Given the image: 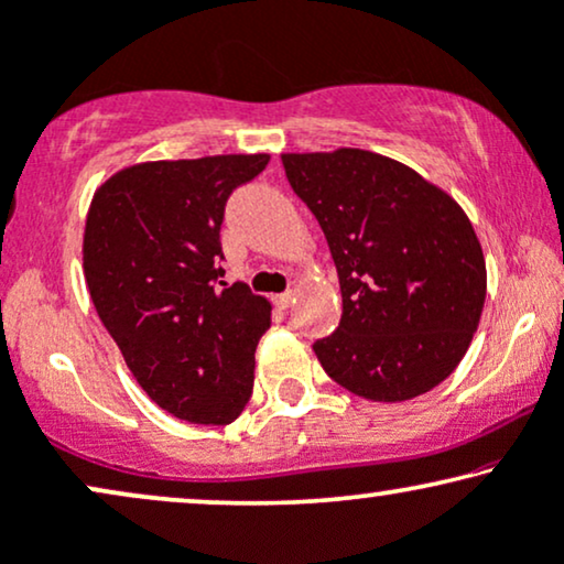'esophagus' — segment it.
Returning <instances> with one entry per match:
<instances>
[{
    "label": "esophagus",
    "mask_w": 564,
    "mask_h": 564,
    "mask_svg": "<svg viewBox=\"0 0 564 564\" xmlns=\"http://www.w3.org/2000/svg\"><path fill=\"white\" fill-rule=\"evenodd\" d=\"M291 302H294V294H291V291H283V294L273 296V304L278 306V310H289Z\"/></svg>",
    "instance_id": "esophagus-1"
}]
</instances>
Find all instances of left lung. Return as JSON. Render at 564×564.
I'll use <instances>...</instances> for the list:
<instances>
[{"label": "left lung", "instance_id": "1", "mask_svg": "<svg viewBox=\"0 0 564 564\" xmlns=\"http://www.w3.org/2000/svg\"><path fill=\"white\" fill-rule=\"evenodd\" d=\"M281 161L325 234L344 296L338 330L312 346L319 365L367 401L430 393L466 356L487 299L471 220L388 155L338 148Z\"/></svg>", "mask_w": 564, "mask_h": 564}]
</instances>
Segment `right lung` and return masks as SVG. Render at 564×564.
<instances>
[{"mask_svg":"<svg viewBox=\"0 0 564 564\" xmlns=\"http://www.w3.org/2000/svg\"><path fill=\"white\" fill-rule=\"evenodd\" d=\"M268 153L134 163L93 195L83 268L93 306L153 403L192 424H231L252 395L270 302L226 286V199Z\"/></svg>","mask_w":564,"mask_h":564,"instance_id":"right-lung-1","label":"right lung"}]
</instances>
